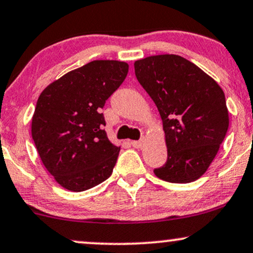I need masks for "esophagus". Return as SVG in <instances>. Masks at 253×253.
<instances>
[{"label": "esophagus", "mask_w": 253, "mask_h": 253, "mask_svg": "<svg viewBox=\"0 0 253 253\" xmlns=\"http://www.w3.org/2000/svg\"><path fill=\"white\" fill-rule=\"evenodd\" d=\"M144 142H145V140L141 139V140H134V141H132V142H130V144H132L133 147L140 148V147H142V145H144Z\"/></svg>", "instance_id": "34e87169"}]
</instances>
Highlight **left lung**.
Segmentation results:
<instances>
[{
  "instance_id": "left-lung-1",
  "label": "left lung",
  "mask_w": 253,
  "mask_h": 253,
  "mask_svg": "<svg viewBox=\"0 0 253 253\" xmlns=\"http://www.w3.org/2000/svg\"><path fill=\"white\" fill-rule=\"evenodd\" d=\"M134 69L165 132L167 161L154 174L175 184L197 180L208 171L229 128L223 89L199 67L174 54L138 60Z\"/></svg>"
}]
</instances>
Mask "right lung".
<instances>
[{"label": "right lung", "instance_id": "add662e5", "mask_svg": "<svg viewBox=\"0 0 253 253\" xmlns=\"http://www.w3.org/2000/svg\"><path fill=\"white\" fill-rule=\"evenodd\" d=\"M128 73L123 61L95 60L68 72L40 94L32 136L57 184L82 192L111 176L120 147L109 141L101 108Z\"/></svg>", "mask_w": 253, "mask_h": 253}]
</instances>
